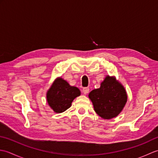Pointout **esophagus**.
<instances>
[{
  "label": "esophagus",
  "instance_id": "1",
  "mask_svg": "<svg viewBox=\"0 0 158 158\" xmlns=\"http://www.w3.org/2000/svg\"><path fill=\"white\" fill-rule=\"evenodd\" d=\"M89 91V89L88 88H84L83 89V93L84 94H88Z\"/></svg>",
  "mask_w": 158,
  "mask_h": 158
}]
</instances>
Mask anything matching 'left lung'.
Instances as JSON below:
<instances>
[{"mask_svg":"<svg viewBox=\"0 0 158 158\" xmlns=\"http://www.w3.org/2000/svg\"><path fill=\"white\" fill-rule=\"evenodd\" d=\"M89 98L95 112L102 118L110 119L117 117L123 110L127 96L123 86L115 77L108 75L101 83L100 88L90 92Z\"/></svg>","mask_w":158,"mask_h":158,"instance_id":"8db88e82","label":"left lung"}]
</instances>
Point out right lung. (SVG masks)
Returning a JSON list of instances; mask_svg holds the SVG:
<instances>
[{"mask_svg": "<svg viewBox=\"0 0 158 158\" xmlns=\"http://www.w3.org/2000/svg\"><path fill=\"white\" fill-rule=\"evenodd\" d=\"M81 92L77 87L70 86L61 77L57 78L47 92V101L56 113H60L70 108L76 97Z\"/></svg>", "mask_w": 158, "mask_h": 158, "instance_id": "obj_1", "label": "right lung"}]
</instances>
